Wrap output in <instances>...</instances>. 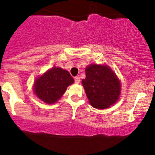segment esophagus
<instances>
[{"mask_svg":"<svg viewBox=\"0 0 155 155\" xmlns=\"http://www.w3.org/2000/svg\"><path fill=\"white\" fill-rule=\"evenodd\" d=\"M75 82H76V84H79V82H80V78L79 77V76H76V77H75Z\"/></svg>","mask_w":155,"mask_h":155,"instance_id":"1","label":"esophagus"}]
</instances>
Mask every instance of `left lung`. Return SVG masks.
Instances as JSON below:
<instances>
[{
  "label": "left lung",
  "instance_id": "1",
  "mask_svg": "<svg viewBox=\"0 0 155 155\" xmlns=\"http://www.w3.org/2000/svg\"><path fill=\"white\" fill-rule=\"evenodd\" d=\"M89 103L99 109L109 108L118 101L121 82L107 65L91 64L86 68V79L82 80Z\"/></svg>",
  "mask_w": 155,
  "mask_h": 155
}]
</instances>
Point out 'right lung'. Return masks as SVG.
Wrapping results in <instances>:
<instances>
[{"mask_svg": "<svg viewBox=\"0 0 155 155\" xmlns=\"http://www.w3.org/2000/svg\"><path fill=\"white\" fill-rule=\"evenodd\" d=\"M74 79L67 70L60 67H53L34 82V91L37 98L47 104L57 102Z\"/></svg>", "mask_w": 155, "mask_h": 155, "instance_id": "right-lung-1", "label": "right lung"}]
</instances>
